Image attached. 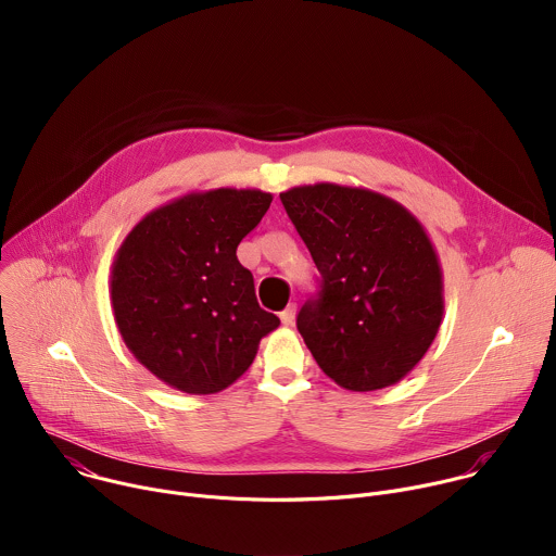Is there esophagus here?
Masks as SVG:
<instances>
[{
    "instance_id": "1",
    "label": "esophagus",
    "mask_w": 556,
    "mask_h": 556,
    "mask_svg": "<svg viewBox=\"0 0 556 556\" xmlns=\"http://www.w3.org/2000/svg\"><path fill=\"white\" fill-rule=\"evenodd\" d=\"M294 316H296V305L292 303V305H288V307L279 314V319H281L283 326H292V324H294Z\"/></svg>"
}]
</instances>
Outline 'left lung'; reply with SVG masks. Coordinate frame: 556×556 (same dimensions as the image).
<instances>
[{
    "label": "left lung",
    "instance_id": "obj_1",
    "mask_svg": "<svg viewBox=\"0 0 556 556\" xmlns=\"http://www.w3.org/2000/svg\"><path fill=\"white\" fill-rule=\"evenodd\" d=\"M279 198L321 273L319 299L296 316L314 361L350 391L403 380L444 314L442 266L420 219L363 187L316 182Z\"/></svg>",
    "mask_w": 556,
    "mask_h": 556
}]
</instances>
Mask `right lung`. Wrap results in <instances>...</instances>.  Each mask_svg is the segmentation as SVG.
<instances>
[{"mask_svg": "<svg viewBox=\"0 0 556 556\" xmlns=\"http://www.w3.org/2000/svg\"><path fill=\"white\" fill-rule=\"evenodd\" d=\"M270 202L260 189L193 191L147 213L123 240L110 277L114 321L138 363L169 387L226 389L277 330L237 260Z\"/></svg>", "mask_w": 556, "mask_h": 556, "instance_id": "right-lung-1", "label": "right lung"}]
</instances>
